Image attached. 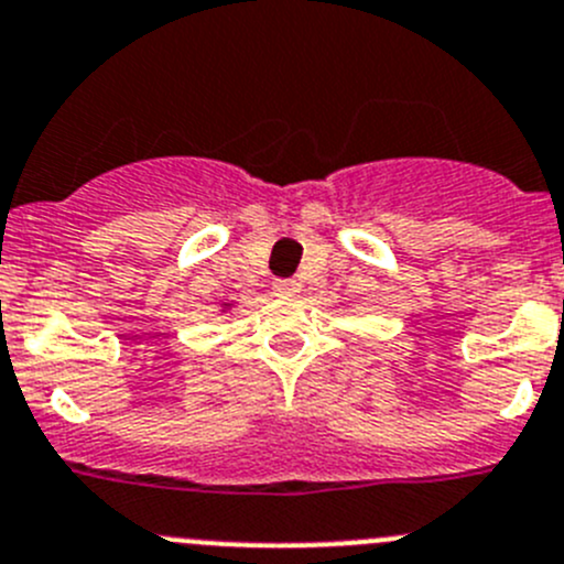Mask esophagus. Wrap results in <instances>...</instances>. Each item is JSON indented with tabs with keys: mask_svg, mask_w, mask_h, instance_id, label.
Masks as SVG:
<instances>
[{
	"mask_svg": "<svg viewBox=\"0 0 564 564\" xmlns=\"http://www.w3.org/2000/svg\"><path fill=\"white\" fill-rule=\"evenodd\" d=\"M272 289H275L278 297H294V294L300 292V283L294 281V278H278V281L272 283Z\"/></svg>",
	"mask_w": 564,
	"mask_h": 564,
	"instance_id": "esophagus-1",
	"label": "esophagus"
}]
</instances>
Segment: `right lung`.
Returning <instances> with one entry per match:
<instances>
[{
    "instance_id": "1",
    "label": "right lung",
    "mask_w": 564,
    "mask_h": 564,
    "mask_svg": "<svg viewBox=\"0 0 564 564\" xmlns=\"http://www.w3.org/2000/svg\"><path fill=\"white\" fill-rule=\"evenodd\" d=\"M231 305H234V303H223V308H231Z\"/></svg>"
}]
</instances>
